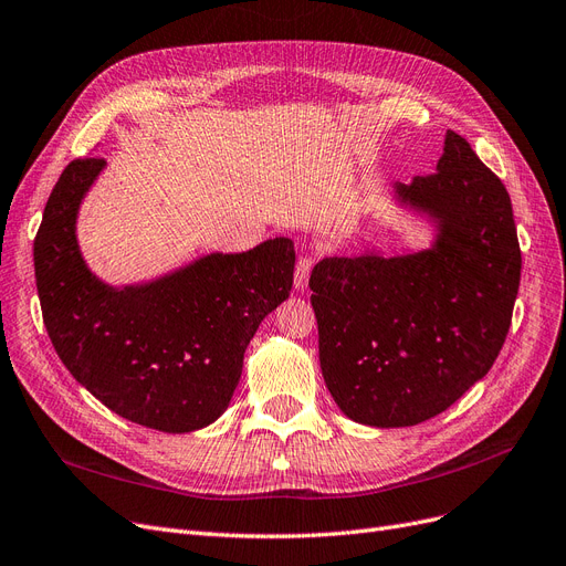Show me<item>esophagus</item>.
<instances>
[{"instance_id": "34e87169", "label": "esophagus", "mask_w": 566, "mask_h": 566, "mask_svg": "<svg viewBox=\"0 0 566 566\" xmlns=\"http://www.w3.org/2000/svg\"><path fill=\"white\" fill-rule=\"evenodd\" d=\"M317 263V256L315 254H305L298 259L296 263V272H294V284L298 291H305L307 289V280H310V272L312 268H315Z\"/></svg>"}]
</instances>
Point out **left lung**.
Instances as JSON below:
<instances>
[{"instance_id":"obj_1","label":"left lung","mask_w":566,"mask_h":566,"mask_svg":"<svg viewBox=\"0 0 566 566\" xmlns=\"http://www.w3.org/2000/svg\"><path fill=\"white\" fill-rule=\"evenodd\" d=\"M436 226L431 249L328 256L310 275L319 364L333 401L368 427L431 420L499 357L520 286L506 186L452 130L436 172L396 184Z\"/></svg>"}]
</instances>
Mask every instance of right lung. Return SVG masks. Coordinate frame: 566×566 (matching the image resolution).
<instances>
[{
	"label": "right lung",
	"instance_id": "1",
	"mask_svg": "<svg viewBox=\"0 0 566 566\" xmlns=\"http://www.w3.org/2000/svg\"><path fill=\"white\" fill-rule=\"evenodd\" d=\"M104 158L62 170L34 238L41 315L62 364L135 424L188 433L228 408L259 324L294 284L289 238L207 254L146 284L109 286L81 256L76 217Z\"/></svg>",
	"mask_w": 566,
	"mask_h": 566
}]
</instances>
